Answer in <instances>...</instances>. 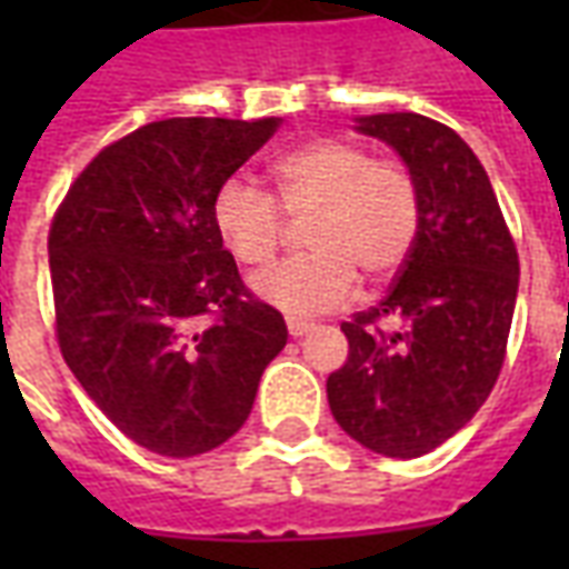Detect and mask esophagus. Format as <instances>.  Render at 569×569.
Returning a JSON list of instances; mask_svg holds the SVG:
<instances>
[{
	"instance_id": "1",
	"label": "esophagus",
	"mask_w": 569,
	"mask_h": 569,
	"mask_svg": "<svg viewBox=\"0 0 569 569\" xmlns=\"http://www.w3.org/2000/svg\"><path fill=\"white\" fill-rule=\"evenodd\" d=\"M286 329H289V335H292V338H305V335L313 332L317 326L308 320H286Z\"/></svg>"
}]
</instances>
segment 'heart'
Returning <instances> with one entry per match:
<instances>
[{
	"label": "heart",
	"instance_id": "b5f03b06",
	"mask_svg": "<svg viewBox=\"0 0 569 569\" xmlns=\"http://www.w3.org/2000/svg\"><path fill=\"white\" fill-rule=\"evenodd\" d=\"M277 198L247 176H231L212 194V228L240 264L271 259L305 224L310 252L252 277V292L289 317H313L353 296L357 271L366 280L393 277L411 256L420 231L418 179L396 158H375L350 140H313L273 163Z\"/></svg>",
	"mask_w": 569,
	"mask_h": 569
}]
</instances>
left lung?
<instances>
[{
  "mask_svg": "<svg viewBox=\"0 0 569 569\" xmlns=\"http://www.w3.org/2000/svg\"><path fill=\"white\" fill-rule=\"evenodd\" d=\"M418 179L420 231L378 308L341 322L347 362L326 393L338 427L383 457H420L463 429L500 378L518 249L485 167L451 128L415 112L359 118ZM395 326L383 330L380 322Z\"/></svg>",
  "mask_w": 569,
  "mask_h": 569,
  "instance_id": "1",
  "label": "left lung"
}]
</instances>
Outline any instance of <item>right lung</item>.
<instances>
[{
  "label": "right lung",
  "instance_id": "add662e5",
  "mask_svg": "<svg viewBox=\"0 0 569 569\" xmlns=\"http://www.w3.org/2000/svg\"><path fill=\"white\" fill-rule=\"evenodd\" d=\"M280 118H167L93 158L57 207L48 256L57 345L84 393L161 457L243 427L286 347L280 310L249 292L212 228V194Z\"/></svg>",
  "mask_w": 569,
  "mask_h": 569
}]
</instances>
